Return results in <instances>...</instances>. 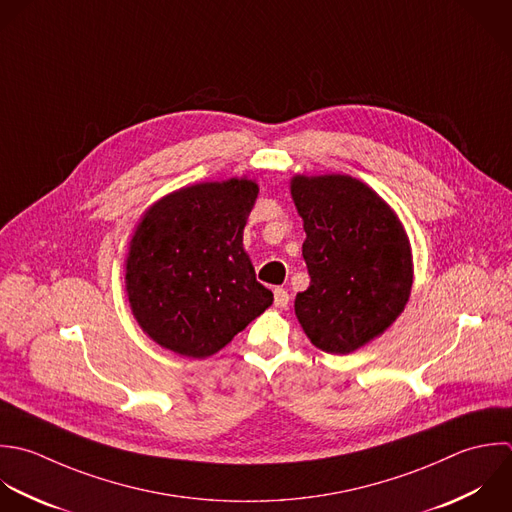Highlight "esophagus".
<instances>
[{"label":"esophagus","mask_w":512,"mask_h":512,"mask_svg":"<svg viewBox=\"0 0 512 512\" xmlns=\"http://www.w3.org/2000/svg\"><path fill=\"white\" fill-rule=\"evenodd\" d=\"M273 293H275V307L285 309V307L289 305V299H291V297H289V293H287L283 287H277Z\"/></svg>","instance_id":"esophagus-1"}]
</instances>
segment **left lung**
<instances>
[{
    "mask_svg": "<svg viewBox=\"0 0 512 512\" xmlns=\"http://www.w3.org/2000/svg\"><path fill=\"white\" fill-rule=\"evenodd\" d=\"M291 195L311 277L295 297V315L317 349L353 353L389 329L409 301V237L395 211L349 175H295Z\"/></svg>",
    "mask_w": 512,
    "mask_h": 512,
    "instance_id": "left-lung-1",
    "label": "left lung"
}]
</instances>
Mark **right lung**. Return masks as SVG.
I'll list each match as a JSON object with an SVG mask.
<instances>
[{
    "instance_id": "obj_1",
    "label": "right lung",
    "mask_w": 512,
    "mask_h": 512,
    "mask_svg": "<svg viewBox=\"0 0 512 512\" xmlns=\"http://www.w3.org/2000/svg\"><path fill=\"white\" fill-rule=\"evenodd\" d=\"M257 193L255 181L233 177L183 187L145 211L129 241L125 291L157 345L211 357L273 303L243 249Z\"/></svg>"
}]
</instances>
